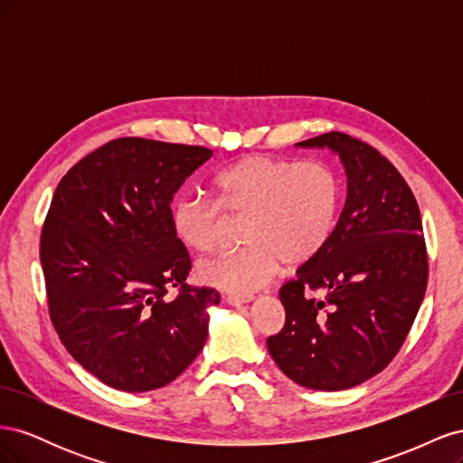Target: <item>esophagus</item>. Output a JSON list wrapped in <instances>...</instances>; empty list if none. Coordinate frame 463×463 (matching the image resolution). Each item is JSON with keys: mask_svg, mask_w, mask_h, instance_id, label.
I'll return each mask as SVG.
<instances>
[{"mask_svg": "<svg viewBox=\"0 0 463 463\" xmlns=\"http://www.w3.org/2000/svg\"><path fill=\"white\" fill-rule=\"evenodd\" d=\"M255 298L253 296H228L226 298V301L230 303V305H233V307H237V305H245V303H250L253 301Z\"/></svg>", "mask_w": 463, "mask_h": 463, "instance_id": "1", "label": "esophagus"}]
</instances>
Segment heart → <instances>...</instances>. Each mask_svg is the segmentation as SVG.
<instances>
[{"label": "heart", "instance_id": "1", "mask_svg": "<svg viewBox=\"0 0 463 463\" xmlns=\"http://www.w3.org/2000/svg\"><path fill=\"white\" fill-rule=\"evenodd\" d=\"M213 201L179 199L172 230L181 245L213 253L223 233L222 214L245 218V249L222 253L199 266L208 286L250 296L269 284L279 264L301 266L326 247L338 222L340 177L325 162L247 156L222 170L210 184Z\"/></svg>", "mask_w": 463, "mask_h": 463}]
</instances>
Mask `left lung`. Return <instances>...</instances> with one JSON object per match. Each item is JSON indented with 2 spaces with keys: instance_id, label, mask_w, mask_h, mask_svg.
Wrapping results in <instances>:
<instances>
[{
  "instance_id": "8db88e82",
  "label": "left lung",
  "mask_w": 463,
  "mask_h": 463,
  "mask_svg": "<svg viewBox=\"0 0 463 463\" xmlns=\"http://www.w3.org/2000/svg\"><path fill=\"white\" fill-rule=\"evenodd\" d=\"M298 146L338 154L347 197L326 247L279 289L286 325L266 345L293 383L347 390L396 357L421 307L429 278L421 214L402 174L371 145L330 131Z\"/></svg>"
}]
</instances>
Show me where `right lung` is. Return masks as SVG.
Here are the masks:
<instances>
[{
    "mask_svg": "<svg viewBox=\"0 0 463 463\" xmlns=\"http://www.w3.org/2000/svg\"><path fill=\"white\" fill-rule=\"evenodd\" d=\"M210 156L204 146L123 137L79 160L53 193L40 235L52 325L111 388L170 384L206 342L220 293L185 282L191 259L170 214L177 189Z\"/></svg>",
    "mask_w": 463,
    "mask_h": 463,
    "instance_id": "add662e5",
    "label": "right lung"
}]
</instances>
